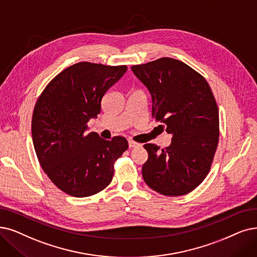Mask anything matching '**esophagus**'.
<instances>
[{"label":"esophagus","mask_w":257,"mask_h":257,"mask_svg":"<svg viewBox=\"0 0 257 257\" xmlns=\"http://www.w3.org/2000/svg\"><path fill=\"white\" fill-rule=\"evenodd\" d=\"M139 146H141L140 143H138L134 140H128V147L130 148H136V147H139Z\"/></svg>","instance_id":"esophagus-1"}]
</instances>
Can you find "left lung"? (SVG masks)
Segmentation results:
<instances>
[{
    "label": "left lung",
    "mask_w": 257,
    "mask_h": 257,
    "mask_svg": "<svg viewBox=\"0 0 257 257\" xmlns=\"http://www.w3.org/2000/svg\"><path fill=\"white\" fill-rule=\"evenodd\" d=\"M152 95V117L172 134L171 146H143L148 186L164 196L196 189L210 172L219 141V112L212 89L196 70L172 58L132 66Z\"/></svg>",
    "instance_id": "8db88e82"
}]
</instances>
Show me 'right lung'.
Here are the masks:
<instances>
[{"label":"right lung","mask_w":257,"mask_h":257,"mask_svg":"<svg viewBox=\"0 0 257 257\" xmlns=\"http://www.w3.org/2000/svg\"><path fill=\"white\" fill-rule=\"evenodd\" d=\"M126 69L76 63L51 80L36 102L32 134L38 160L51 182L70 196L88 197L104 190L116 160L128 148L124 137L105 140L85 133L89 119L100 114L107 89Z\"/></svg>","instance_id":"right-lung-1"}]
</instances>
